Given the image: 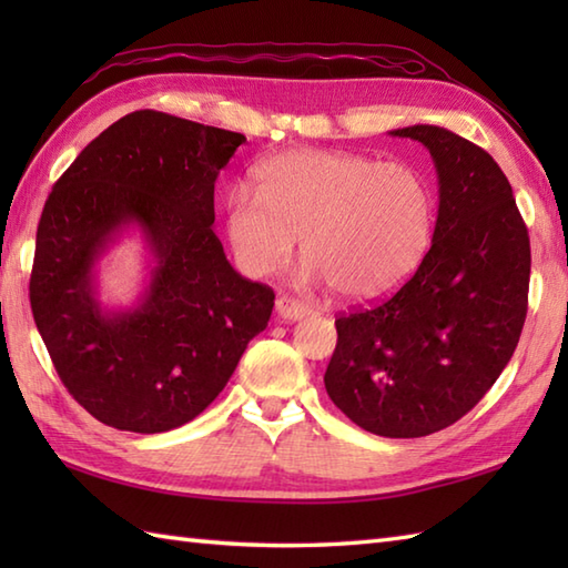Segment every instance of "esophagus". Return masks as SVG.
Masks as SVG:
<instances>
[{
    "mask_svg": "<svg viewBox=\"0 0 568 568\" xmlns=\"http://www.w3.org/2000/svg\"><path fill=\"white\" fill-rule=\"evenodd\" d=\"M275 312H277V317L295 322V320H303V317L310 315V305L300 303V300H295V297L281 295L275 300Z\"/></svg>",
    "mask_w": 568,
    "mask_h": 568,
    "instance_id": "obj_1",
    "label": "esophagus"
}]
</instances>
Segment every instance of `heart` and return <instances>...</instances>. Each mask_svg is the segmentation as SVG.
I'll return each mask as SVG.
<instances>
[{
	"label": "heart",
	"instance_id": "heart-1",
	"mask_svg": "<svg viewBox=\"0 0 568 568\" xmlns=\"http://www.w3.org/2000/svg\"><path fill=\"white\" fill-rule=\"evenodd\" d=\"M253 178L256 192L239 185L224 202L226 241L248 275L281 271L303 236L312 277L348 303H376L400 291L432 248L437 187L413 163L295 149Z\"/></svg>",
	"mask_w": 568,
	"mask_h": 568
}]
</instances>
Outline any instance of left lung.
Instances as JSON below:
<instances>
[{
	"mask_svg": "<svg viewBox=\"0 0 568 568\" xmlns=\"http://www.w3.org/2000/svg\"><path fill=\"white\" fill-rule=\"evenodd\" d=\"M390 134L432 155L437 229L400 291L336 320L324 388L361 429L413 439L462 419L508 366L527 317L532 256L508 178L484 149L429 124Z\"/></svg>",
	"mask_w": 568,
	"mask_h": 568,
	"instance_id": "1",
	"label": "left lung"
}]
</instances>
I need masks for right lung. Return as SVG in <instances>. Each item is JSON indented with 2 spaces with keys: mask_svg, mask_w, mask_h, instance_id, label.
<instances>
[{
  "mask_svg": "<svg viewBox=\"0 0 568 568\" xmlns=\"http://www.w3.org/2000/svg\"><path fill=\"white\" fill-rule=\"evenodd\" d=\"M244 141L131 112L82 149L45 200L31 312L68 393L106 427L187 425L271 320L273 291L232 268L212 229L216 175ZM126 227L140 229L154 268L134 308L106 311L93 265Z\"/></svg>",
  "mask_w": 568,
  "mask_h": 568,
  "instance_id": "1",
  "label": "right lung"
}]
</instances>
